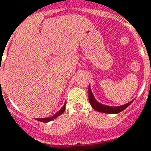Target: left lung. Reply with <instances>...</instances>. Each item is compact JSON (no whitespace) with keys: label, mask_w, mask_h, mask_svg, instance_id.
<instances>
[{"label":"left lung","mask_w":151,"mask_h":151,"mask_svg":"<svg viewBox=\"0 0 151 151\" xmlns=\"http://www.w3.org/2000/svg\"><path fill=\"white\" fill-rule=\"evenodd\" d=\"M88 100L90 104L92 106L94 110L100 111V112H104V113H108V114H116V113H119L123 110H125L128 106L130 105L133 101H131L127 104H124L122 106H110L103 105L101 104L100 102L95 99V97L93 96V93L90 88V85L88 87Z\"/></svg>","instance_id":"1"}]
</instances>
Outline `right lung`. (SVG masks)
Returning a JSON list of instances; mask_svg holds the SVG:
<instances>
[{
    "label": "right lung",
    "mask_w": 151,
    "mask_h": 151,
    "mask_svg": "<svg viewBox=\"0 0 151 151\" xmlns=\"http://www.w3.org/2000/svg\"><path fill=\"white\" fill-rule=\"evenodd\" d=\"M65 105H66V103H64V105H63V106L62 108L58 111L57 113H55L53 116L47 117V118H37L36 120L37 121H40V122H49L50 121H53L54 119H55L56 117H58V116H60V115L62 114L63 112H64V111H65Z\"/></svg>",
    "instance_id": "right-lung-1"
}]
</instances>
